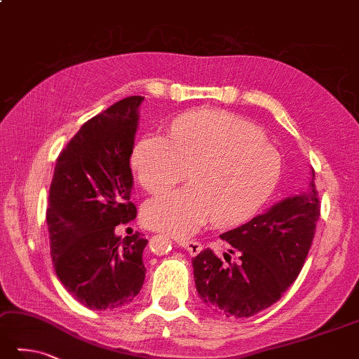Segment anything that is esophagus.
I'll use <instances>...</instances> for the list:
<instances>
[{
	"label": "esophagus",
	"mask_w": 359,
	"mask_h": 359,
	"mask_svg": "<svg viewBox=\"0 0 359 359\" xmlns=\"http://www.w3.org/2000/svg\"><path fill=\"white\" fill-rule=\"evenodd\" d=\"M177 243L180 247H182L184 250H187L189 253L191 255H197V253H200L201 250H203V247H201V243L200 242H197V241H186V239H177Z\"/></svg>",
	"instance_id": "obj_1"
}]
</instances>
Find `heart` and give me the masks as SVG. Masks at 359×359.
Listing matches in <instances>:
<instances>
[{
	"mask_svg": "<svg viewBox=\"0 0 359 359\" xmlns=\"http://www.w3.org/2000/svg\"><path fill=\"white\" fill-rule=\"evenodd\" d=\"M131 167L148 192L177 184L189 170L191 184L144 206L148 226L184 238L211 219L222 228L252 219L278 184L281 156L258 125L226 111L201 109L175 118L170 137H140Z\"/></svg>",
	"mask_w": 359,
	"mask_h": 359,
	"instance_id": "heart-1",
	"label": "heart"
}]
</instances>
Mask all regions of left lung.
Masks as SVG:
<instances>
[{"instance_id":"obj_1","label":"left lung","mask_w":359,"mask_h":359,"mask_svg":"<svg viewBox=\"0 0 359 359\" xmlns=\"http://www.w3.org/2000/svg\"><path fill=\"white\" fill-rule=\"evenodd\" d=\"M305 192L275 203L266 212L220 234L233 250L223 262L212 250L192 259L201 302L226 317H252L272 306L297 280L320 217L314 170Z\"/></svg>"}]
</instances>
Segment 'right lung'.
<instances>
[{
	"label": "right lung",
	"instance_id": "obj_1",
	"mask_svg": "<svg viewBox=\"0 0 359 359\" xmlns=\"http://www.w3.org/2000/svg\"><path fill=\"white\" fill-rule=\"evenodd\" d=\"M144 97H128L81 126L59 154L46 223L53 266L65 289L97 311L130 305L145 280L140 233L116 226L136 219L130 158Z\"/></svg>",
	"mask_w": 359,
	"mask_h": 359
}]
</instances>
